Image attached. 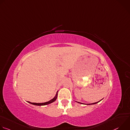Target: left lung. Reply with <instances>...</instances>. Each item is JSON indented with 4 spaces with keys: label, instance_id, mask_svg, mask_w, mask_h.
Listing matches in <instances>:
<instances>
[{
    "label": "left lung",
    "instance_id": "1",
    "mask_svg": "<svg viewBox=\"0 0 130 130\" xmlns=\"http://www.w3.org/2000/svg\"><path fill=\"white\" fill-rule=\"evenodd\" d=\"M102 100H100V101H99L98 102H95V103H90V104H86V105H92V104H97V103H98V102H99L100 101H101ZM77 102V101H76ZM78 102V103H80V104H83V103H81V102Z\"/></svg>",
    "mask_w": 130,
    "mask_h": 130
}]
</instances>
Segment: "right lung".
I'll return each mask as SVG.
<instances>
[{"mask_svg": "<svg viewBox=\"0 0 130 130\" xmlns=\"http://www.w3.org/2000/svg\"><path fill=\"white\" fill-rule=\"evenodd\" d=\"M58 91L56 93V95H55V96H54V97L51 100H49V101H47V102H44V103H33V102H29V101H27L28 103H30V104H32L33 105H38V106H42V105H47V104H49L53 102H54L55 100H56L57 98V97H58Z\"/></svg>", "mask_w": 130, "mask_h": 130, "instance_id": "1", "label": "right lung"}]
</instances>
